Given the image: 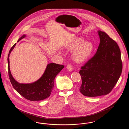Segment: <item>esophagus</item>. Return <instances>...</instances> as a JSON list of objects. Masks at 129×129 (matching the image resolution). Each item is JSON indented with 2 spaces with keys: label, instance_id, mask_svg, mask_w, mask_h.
<instances>
[{
  "label": "esophagus",
  "instance_id": "obj_1",
  "mask_svg": "<svg viewBox=\"0 0 129 129\" xmlns=\"http://www.w3.org/2000/svg\"><path fill=\"white\" fill-rule=\"evenodd\" d=\"M67 70L69 71H70V72L73 71V67L70 64H68L67 66Z\"/></svg>",
  "mask_w": 129,
  "mask_h": 129
}]
</instances>
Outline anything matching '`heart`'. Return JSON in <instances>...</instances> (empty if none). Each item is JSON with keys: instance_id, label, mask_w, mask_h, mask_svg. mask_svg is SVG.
<instances>
[{"instance_id": "1", "label": "heart", "mask_w": 129, "mask_h": 129, "mask_svg": "<svg viewBox=\"0 0 129 129\" xmlns=\"http://www.w3.org/2000/svg\"><path fill=\"white\" fill-rule=\"evenodd\" d=\"M66 48L74 50L72 56L75 61L83 63L89 58L94 47L91 42L85 41V39L82 37H78L68 43L66 45Z\"/></svg>"}]
</instances>
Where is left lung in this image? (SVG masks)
<instances>
[{
    "mask_svg": "<svg viewBox=\"0 0 129 129\" xmlns=\"http://www.w3.org/2000/svg\"><path fill=\"white\" fill-rule=\"evenodd\" d=\"M100 43L95 55L81 67L80 91L87 97L108 94L117 84L122 70L120 50L106 33L98 31Z\"/></svg>",
    "mask_w": 129,
    "mask_h": 129,
    "instance_id": "1",
    "label": "left lung"
}]
</instances>
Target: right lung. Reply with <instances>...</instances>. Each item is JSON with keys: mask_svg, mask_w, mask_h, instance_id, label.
Wrapping results in <instances>:
<instances>
[{"mask_svg": "<svg viewBox=\"0 0 129 129\" xmlns=\"http://www.w3.org/2000/svg\"><path fill=\"white\" fill-rule=\"evenodd\" d=\"M26 36L23 35L18 42ZM15 43L10 49L8 56L9 76L13 88L25 99L31 101L43 100L49 97L54 86L55 76L64 67V66L54 63L48 64L43 75L38 80L31 83H19L14 79L11 73L10 68V55L14 47Z\"/></svg>", "mask_w": 129, "mask_h": 129, "instance_id": "1", "label": "right lung"}]
</instances>
